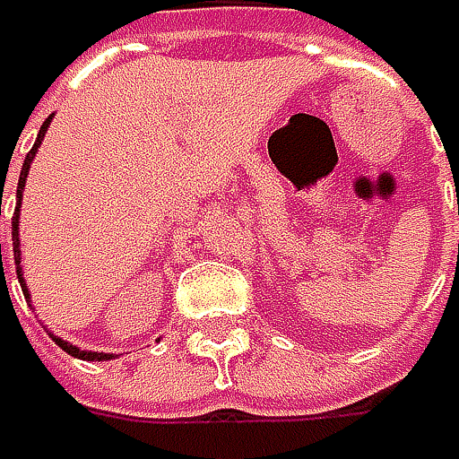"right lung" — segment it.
Instances as JSON below:
<instances>
[{"label":"right lung","instance_id":"add662e5","mask_svg":"<svg viewBox=\"0 0 459 459\" xmlns=\"http://www.w3.org/2000/svg\"><path fill=\"white\" fill-rule=\"evenodd\" d=\"M49 122H52V117H47V122L42 125V130H39V135H37V143H34V148L26 153V161H23V169H21V180H18V196H15V215H13V255H15V265H18V281H21V290H23V298L29 300V287H26V281H23V268H21V238H18V221H21V202H23V188H26V175H29V167H31V161H34V156H37V148L42 145V138H45L47 127H49ZM0 207H2V196H0ZM0 265H2V244H0ZM52 334V332H49ZM52 340L65 351V353H71V356H76V359H84V361H106V359H114L111 353H98V351H82V348H76V345H71V342H65V340H60V337H55L52 334Z\"/></svg>","mask_w":459,"mask_h":459}]
</instances>
